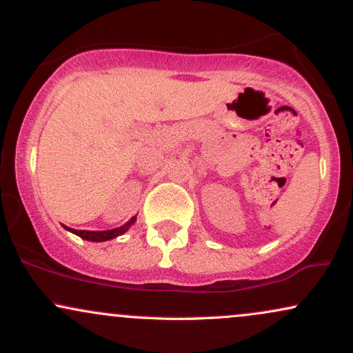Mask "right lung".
<instances>
[{
  "label": "right lung",
  "instance_id": "add662e5",
  "mask_svg": "<svg viewBox=\"0 0 353 353\" xmlns=\"http://www.w3.org/2000/svg\"><path fill=\"white\" fill-rule=\"evenodd\" d=\"M134 221H136V217H132L128 224L123 225V228H117L112 230H76V229H70V228H66V229L71 230V232H74L76 236H79L81 239H86V241L103 242V241H109V239H114L117 236H121V234H124L125 230L131 228V224Z\"/></svg>",
  "mask_w": 353,
  "mask_h": 353
}]
</instances>
